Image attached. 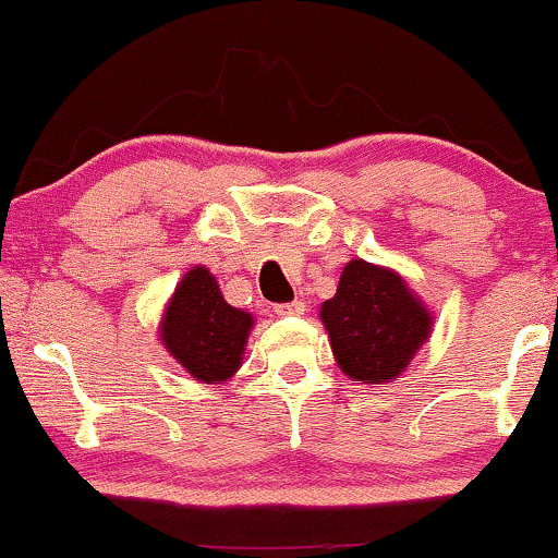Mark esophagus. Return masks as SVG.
Returning <instances> with one entry per match:
<instances>
[{"label": "esophagus", "mask_w": 558, "mask_h": 558, "mask_svg": "<svg viewBox=\"0 0 558 558\" xmlns=\"http://www.w3.org/2000/svg\"><path fill=\"white\" fill-rule=\"evenodd\" d=\"M303 311H305L303 301H290V303H278L276 305L278 316H301Z\"/></svg>", "instance_id": "1"}]
</instances>
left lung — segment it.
<instances>
[{
    "label": "left lung",
    "mask_w": 558,
    "mask_h": 558,
    "mask_svg": "<svg viewBox=\"0 0 558 558\" xmlns=\"http://www.w3.org/2000/svg\"><path fill=\"white\" fill-rule=\"evenodd\" d=\"M318 316L336 364L359 384L397 379L433 331V316L404 278L361 257L343 268Z\"/></svg>",
    "instance_id": "obj_1"
}]
</instances>
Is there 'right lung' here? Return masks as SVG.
<instances>
[{
    "mask_svg": "<svg viewBox=\"0 0 558 558\" xmlns=\"http://www.w3.org/2000/svg\"><path fill=\"white\" fill-rule=\"evenodd\" d=\"M247 311L232 308L207 268H192L179 282L161 318L163 349L204 384L227 381L242 366L247 333L253 328Z\"/></svg>",
    "mask_w": 558,
    "mask_h": 558,
    "instance_id": "1",
    "label": "right lung"
}]
</instances>
